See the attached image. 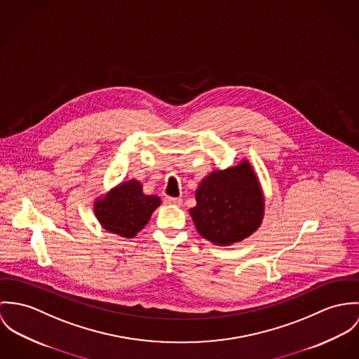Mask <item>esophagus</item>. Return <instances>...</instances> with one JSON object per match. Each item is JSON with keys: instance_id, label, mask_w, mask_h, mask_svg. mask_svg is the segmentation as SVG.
I'll list each match as a JSON object with an SVG mask.
<instances>
[{"instance_id": "1", "label": "esophagus", "mask_w": 359, "mask_h": 359, "mask_svg": "<svg viewBox=\"0 0 359 359\" xmlns=\"http://www.w3.org/2000/svg\"><path fill=\"white\" fill-rule=\"evenodd\" d=\"M166 203H172V205H182V198H173V197H166L165 198Z\"/></svg>"}]
</instances>
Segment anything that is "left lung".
Returning <instances> with one entry per match:
<instances>
[{"label": "left lung", "instance_id": "1", "mask_svg": "<svg viewBox=\"0 0 359 359\" xmlns=\"http://www.w3.org/2000/svg\"><path fill=\"white\" fill-rule=\"evenodd\" d=\"M190 209L199 234L215 245L227 246L253 234L262 224L264 197L259 179L246 160L237 166L213 170L196 191Z\"/></svg>", "mask_w": 359, "mask_h": 359}]
</instances>
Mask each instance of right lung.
<instances>
[{"mask_svg": "<svg viewBox=\"0 0 359 359\" xmlns=\"http://www.w3.org/2000/svg\"><path fill=\"white\" fill-rule=\"evenodd\" d=\"M160 205V197L146 196L140 182L132 179L111 189L103 198L96 199L93 210L103 229L133 238Z\"/></svg>", "mask_w": 359, "mask_h": 359, "instance_id": "right-lung-1", "label": "right lung"}]
</instances>
